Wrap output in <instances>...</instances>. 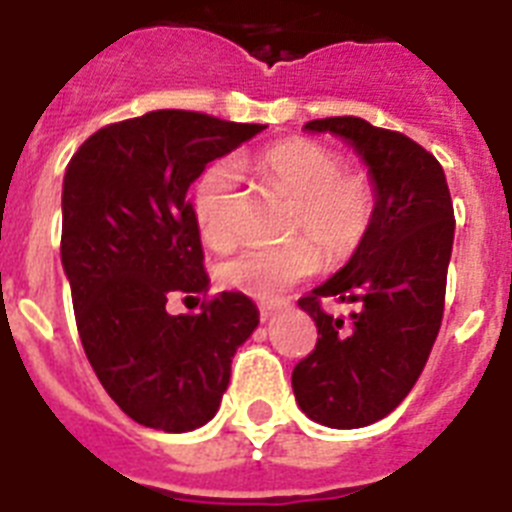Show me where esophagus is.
Instances as JSON below:
<instances>
[{
  "label": "esophagus",
  "instance_id": "34e87169",
  "mask_svg": "<svg viewBox=\"0 0 512 512\" xmlns=\"http://www.w3.org/2000/svg\"><path fill=\"white\" fill-rule=\"evenodd\" d=\"M280 306H282V301H269V304H259L261 320H269V317H272V314H275Z\"/></svg>",
  "mask_w": 512,
  "mask_h": 512
}]
</instances>
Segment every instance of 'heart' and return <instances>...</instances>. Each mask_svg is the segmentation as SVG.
Listing matches in <instances>:
<instances>
[{
  "instance_id": "obj_1",
  "label": "heart",
  "mask_w": 512,
  "mask_h": 512,
  "mask_svg": "<svg viewBox=\"0 0 512 512\" xmlns=\"http://www.w3.org/2000/svg\"><path fill=\"white\" fill-rule=\"evenodd\" d=\"M269 185L290 198L282 245H253L224 261L222 280L253 298H272L306 280L320 261L343 264L362 248L378 214V187L362 169H346L343 155L309 137H288L259 155ZM237 187L232 161H214L192 187L200 237L211 248H230L237 237ZM323 253L320 254L319 251Z\"/></svg>"
}]
</instances>
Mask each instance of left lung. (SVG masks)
<instances>
[{
  "label": "left lung",
  "instance_id": "1",
  "mask_svg": "<svg viewBox=\"0 0 512 512\" xmlns=\"http://www.w3.org/2000/svg\"><path fill=\"white\" fill-rule=\"evenodd\" d=\"M357 147L378 187V214L351 261L298 298L317 325L309 357L293 367L298 407L327 428H362L394 412L420 378L439 335L455 208L441 163L407 134L357 116L317 118ZM349 303V318L324 309Z\"/></svg>",
  "mask_w": 512,
  "mask_h": 512
}]
</instances>
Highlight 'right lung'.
Instances as JSON below:
<instances>
[{
	"label": "right lung",
	"instance_id": "add662e5",
	"mask_svg": "<svg viewBox=\"0 0 512 512\" xmlns=\"http://www.w3.org/2000/svg\"><path fill=\"white\" fill-rule=\"evenodd\" d=\"M261 124L198 110H153L102 126L63 179L60 256L81 346L102 388L134 420L185 433L214 418L237 346L259 325L245 293L208 296L203 245L187 190ZM204 296L169 315L171 297Z\"/></svg>",
	"mask_w": 512,
	"mask_h": 512
}]
</instances>
